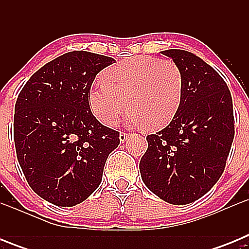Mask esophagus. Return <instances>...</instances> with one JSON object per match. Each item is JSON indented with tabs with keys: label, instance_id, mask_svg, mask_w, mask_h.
I'll return each instance as SVG.
<instances>
[{
	"label": "esophagus",
	"instance_id": "34e87169",
	"mask_svg": "<svg viewBox=\"0 0 249 249\" xmlns=\"http://www.w3.org/2000/svg\"><path fill=\"white\" fill-rule=\"evenodd\" d=\"M129 137V133H126V132H121L120 133V141L121 142H124L127 138Z\"/></svg>",
	"mask_w": 249,
	"mask_h": 249
}]
</instances>
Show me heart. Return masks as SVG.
I'll list each match as a JSON object with an SVG mask.
<instances>
[{
  "label": "heart",
  "mask_w": 249,
  "mask_h": 249,
  "mask_svg": "<svg viewBox=\"0 0 249 249\" xmlns=\"http://www.w3.org/2000/svg\"><path fill=\"white\" fill-rule=\"evenodd\" d=\"M182 96L183 77L173 61L136 56L106 70L89 91V106L106 126H114L128 107L131 124L160 129L175 118Z\"/></svg>",
  "instance_id": "obj_1"
}]
</instances>
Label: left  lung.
<instances>
[{"instance_id": "obj_1", "label": "left lung", "mask_w": 249, "mask_h": 249, "mask_svg": "<svg viewBox=\"0 0 249 249\" xmlns=\"http://www.w3.org/2000/svg\"><path fill=\"white\" fill-rule=\"evenodd\" d=\"M183 77V96L171 123L147 136L140 162L143 183L172 204L201 198L217 183L234 138L232 96L227 83L203 59L183 50L162 52Z\"/></svg>"}]
</instances>
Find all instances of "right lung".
Returning a JSON list of instances; mask_svg holds the SVG:
<instances>
[{
  "instance_id": "right-lung-1",
  "label": "right lung",
  "mask_w": 249,
  "mask_h": 249,
  "mask_svg": "<svg viewBox=\"0 0 249 249\" xmlns=\"http://www.w3.org/2000/svg\"><path fill=\"white\" fill-rule=\"evenodd\" d=\"M114 59L73 51L31 76L15 106L17 160L39 197L72 207L97 190L120 132L103 126L89 108L94 78Z\"/></svg>"
}]
</instances>
